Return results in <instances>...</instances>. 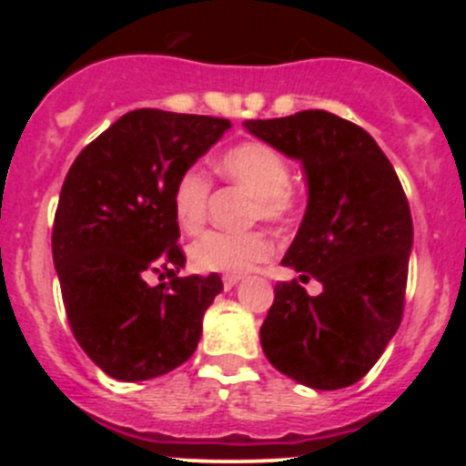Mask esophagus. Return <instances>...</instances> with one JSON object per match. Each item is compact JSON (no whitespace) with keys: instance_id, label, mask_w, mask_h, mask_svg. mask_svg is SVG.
Returning a JSON list of instances; mask_svg holds the SVG:
<instances>
[{"instance_id":"34e87169","label":"esophagus","mask_w":466,"mask_h":466,"mask_svg":"<svg viewBox=\"0 0 466 466\" xmlns=\"http://www.w3.org/2000/svg\"><path fill=\"white\" fill-rule=\"evenodd\" d=\"M240 279H242L240 275H224V289L230 291L238 282H240Z\"/></svg>"}]
</instances>
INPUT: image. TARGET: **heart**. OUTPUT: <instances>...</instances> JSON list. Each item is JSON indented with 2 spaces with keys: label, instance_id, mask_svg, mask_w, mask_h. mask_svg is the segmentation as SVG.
I'll use <instances>...</instances> for the list:
<instances>
[{
  "label": "heart",
  "instance_id": "1",
  "mask_svg": "<svg viewBox=\"0 0 466 466\" xmlns=\"http://www.w3.org/2000/svg\"><path fill=\"white\" fill-rule=\"evenodd\" d=\"M219 172L233 184L254 193L252 219L284 224L299 209L291 184V166L284 154L266 142H242L224 151ZM212 182L203 170L188 167L172 188V212L179 228L196 236L208 221ZM191 263L200 273L242 275L273 254V240L263 230L224 233L209 230L191 245Z\"/></svg>",
  "mask_w": 466,
  "mask_h": 466
}]
</instances>
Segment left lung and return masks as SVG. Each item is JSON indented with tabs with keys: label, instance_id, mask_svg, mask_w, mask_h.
<instances>
[{
	"label": "left lung",
	"instance_id": "obj_1",
	"mask_svg": "<svg viewBox=\"0 0 466 466\" xmlns=\"http://www.w3.org/2000/svg\"><path fill=\"white\" fill-rule=\"evenodd\" d=\"M254 137L303 163L308 208L282 258L300 279L275 284L261 327L270 364L312 390L355 385L401 324L413 221L392 163L364 127L322 109L245 121Z\"/></svg>",
	"mask_w": 466,
	"mask_h": 466
}]
</instances>
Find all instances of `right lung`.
<instances>
[{"label": "right lung", "instance_id": "right-lung-1", "mask_svg": "<svg viewBox=\"0 0 466 466\" xmlns=\"http://www.w3.org/2000/svg\"><path fill=\"white\" fill-rule=\"evenodd\" d=\"M228 127V118L127 111L65 177L53 263L74 339L106 376L149 380L196 352L205 310L224 284L217 273L177 275L187 257L172 188Z\"/></svg>", "mask_w": 466, "mask_h": 466}]
</instances>
